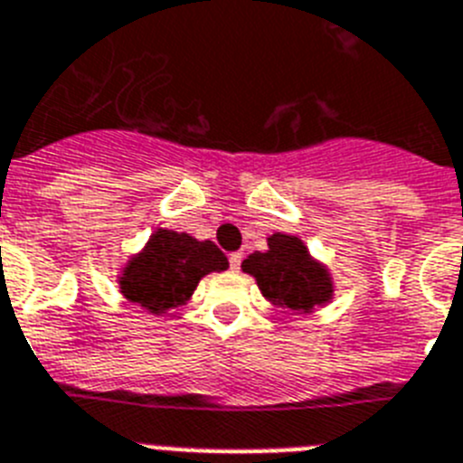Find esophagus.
<instances>
[{
  "instance_id": "1",
  "label": "esophagus",
  "mask_w": 463,
  "mask_h": 463,
  "mask_svg": "<svg viewBox=\"0 0 463 463\" xmlns=\"http://www.w3.org/2000/svg\"><path fill=\"white\" fill-rule=\"evenodd\" d=\"M241 260H243V255H241V252H232V255H229V267H232L234 271H239Z\"/></svg>"
}]
</instances>
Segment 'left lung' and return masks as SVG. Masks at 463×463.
<instances>
[{"mask_svg":"<svg viewBox=\"0 0 463 463\" xmlns=\"http://www.w3.org/2000/svg\"><path fill=\"white\" fill-rule=\"evenodd\" d=\"M241 269L255 279L262 298L276 309L311 314L335 298L333 274L299 236L274 232L267 236V250L250 252Z\"/></svg>","mask_w":463,"mask_h":463,"instance_id":"8db88e82","label":"left lung"}]
</instances>
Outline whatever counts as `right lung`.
Segmentation results:
<instances>
[{
  "label": "right lung",
  "mask_w": 463,
  "mask_h": 463,
  "mask_svg": "<svg viewBox=\"0 0 463 463\" xmlns=\"http://www.w3.org/2000/svg\"><path fill=\"white\" fill-rule=\"evenodd\" d=\"M229 267L213 241L159 227L117 274L118 292L154 316H164L192 299L203 276Z\"/></svg>",
  "instance_id": "1"
}]
</instances>
